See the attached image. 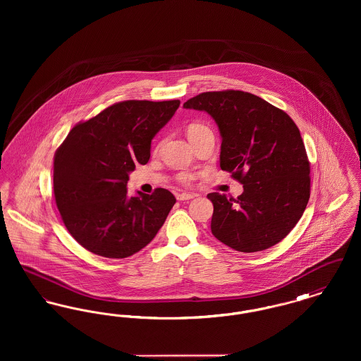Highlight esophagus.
Instances as JSON below:
<instances>
[{"label": "esophagus", "mask_w": 361, "mask_h": 361, "mask_svg": "<svg viewBox=\"0 0 361 361\" xmlns=\"http://www.w3.org/2000/svg\"><path fill=\"white\" fill-rule=\"evenodd\" d=\"M176 197H177V200H180V202H185V200H190V199H193V197H195V195H193V193H187V192H184V193H177V195H176Z\"/></svg>", "instance_id": "obj_1"}]
</instances>
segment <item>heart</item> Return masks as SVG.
<instances>
[{"label": "heart", "instance_id": "b5f03b06", "mask_svg": "<svg viewBox=\"0 0 361 361\" xmlns=\"http://www.w3.org/2000/svg\"><path fill=\"white\" fill-rule=\"evenodd\" d=\"M207 133H211V130L204 124H202V123H192V124H189L188 128H187V135H188V139L190 142L202 137V135H204ZM181 180L184 183H188L189 180H190V176H188V174H181Z\"/></svg>", "mask_w": 361, "mask_h": 361}]
</instances>
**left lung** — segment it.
<instances>
[{
	"mask_svg": "<svg viewBox=\"0 0 361 361\" xmlns=\"http://www.w3.org/2000/svg\"><path fill=\"white\" fill-rule=\"evenodd\" d=\"M184 108L206 111L222 137L221 169L243 185L237 199L209 193L211 231L242 253L286 238L310 199V162L300 131L272 104L242 90L204 92Z\"/></svg>",
	"mask_w": 361,
	"mask_h": 361,
	"instance_id": "1",
	"label": "left lung"
}]
</instances>
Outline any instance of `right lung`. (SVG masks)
I'll return each mask as SVG.
<instances>
[{
	"instance_id": "add662e5",
	"label": "right lung",
	"mask_w": 361,
	"mask_h": 361,
	"mask_svg": "<svg viewBox=\"0 0 361 361\" xmlns=\"http://www.w3.org/2000/svg\"><path fill=\"white\" fill-rule=\"evenodd\" d=\"M180 100H127L75 124L54 157V195L71 237L86 250L126 258L150 243L176 197L168 189L127 196L128 174L147 164L152 139Z\"/></svg>"
}]
</instances>
